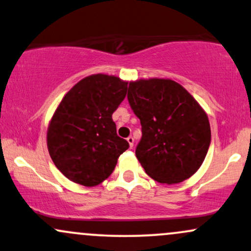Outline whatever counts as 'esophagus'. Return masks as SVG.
Listing matches in <instances>:
<instances>
[{"label": "esophagus", "instance_id": "esophagus-1", "mask_svg": "<svg viewBox=\"0 0 251 251\" xmlns=\"http://www.w3.org/2000/svg\"><path fill=\"white\" fill-rule=\"evenodd\" d=\"M127 142L129 144V148H133V144H134V138L133 137H128L127 138Z\"/></svg>", "mask_w": 251, "mask_h": 251}]
</instances>
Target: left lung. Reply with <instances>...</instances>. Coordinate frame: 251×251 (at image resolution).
<instances>
[{
  "instance_id": "left-lung-1",
  "label": "left lung",
  "mask_w": 251,
  "mask_h": 251,
  "mask_svg": "<svg viewBox=\"0 0 251 251\" xmlns=\"http://www.w3.org/2000/svg\"><path fill=\"white\" fill-rule=\"evenodd\" d=\"M127 99L142 124L135 155L159 183L188 179L201 168L211 142L206 113L179 83L170 79L129 82Z\"/></svg>"
}]
</instances>
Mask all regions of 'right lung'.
Here are the masks:
<instances>
[{
	"label": "right lung",
	"instance_id": "obj_1",
	"mask_svg": "<svg viewBox=\"0 0 251 251\" xmlns=\"http://www.w3.org/2000/svg\"><path fill=\"white\" fill-rule=\"evenodd\" d=\"M126 92L127 82L119 77L94 74L80 80L59 103L48 126L47 146L70 180L83 186L102 183L128 149L112 119Z\"/></svg>",
	"mask_w": 251,
	"mask_h": 251
}]
</instances>
